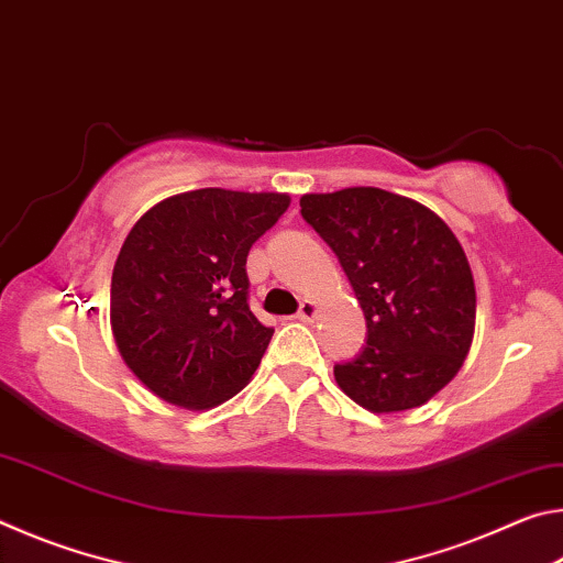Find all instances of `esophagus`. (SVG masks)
I'll return each instance as SVG.
<instances>
[{"label": "esophagus", "instance_id": "esophagus-1", "mask_svg": "<svg viewBox=\"0 0 563 563\" xmlns=\"http://www.w3.org/2000/svg\"><path fill=\"white\" fill-rule=\"evenodd\" d=\"M316 318H318V302L316 300H302L300 310H298V320L312 322Z\"/></svg>", "mask_w": 563, "mask_h": 563}]
</instances>
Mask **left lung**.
Masks as SVG:
<instances>
[{"mask_svg": "<svg viewBox=\"0 0 563 563\" xmlns=\"http://www.w3.org/2000/svg\"><path fill=\"white\" fill-rule=\"evenodd\" d=\"M300 213L338 255L365 312V350L335 365L342 393L375 415L430 402L464 365L476 320L472 268L450 225L373 186L305 194Z\"/></svg>", "mask_w": 563, "mask_h": 563, "instance_id": "left-lung-1", "label": "left lung"}]
</instances>
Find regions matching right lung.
Returning <instances> with one entry per match:
<instances>
[{"label":"right lung","mask_w":563,"mask_h":563,"mask_svg":"<svg viewBox=\"0 0 563 563\" xmlns=\"http://www.w3.org/2000/svg\"><path fill=\"white\" fill-rule=\"evenodd\" d=\"M288 206V194L198 188L129 231L111 275V332L164 402L213 409L251 383L273 330L247 308L245 261Z\"/></svg>","instance_id":"obj_1"}]
</instances>
